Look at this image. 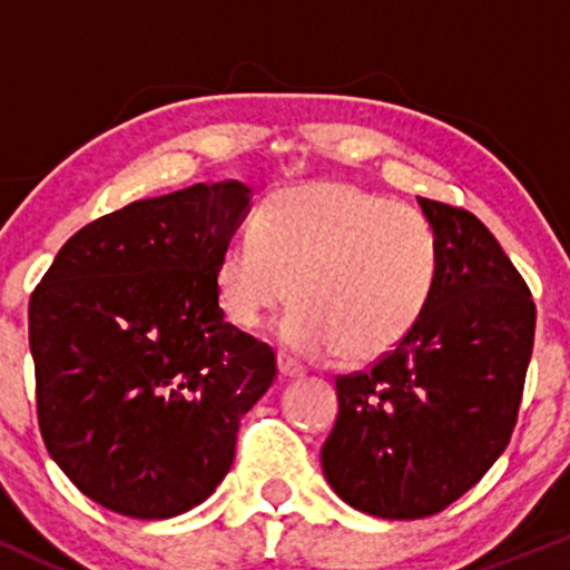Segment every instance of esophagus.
I'll return each mask as SVG.
<instances>
[{"label": "esophagus", "mask_w": 570, "mask_h": 570, "mask_svg": "<svg viewBox=\"0 0 570 570\" xmlns=\"http://www.w3.org/2000/svg\"><path fill=\"white\" fill-rule=\"evenodd\" d=\"M278 372L284 377H303L305 367L299 362H294L292 356H286V353H281V356H278Z\"/></svg>", "instance_id": "esophagus-1"}]
</instances>
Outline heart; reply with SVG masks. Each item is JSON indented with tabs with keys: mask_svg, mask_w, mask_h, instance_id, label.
Instances as JSON below:
<instances>
[{
	"mask_svg": "<svg viewBox=\"0 0 570 570\" xmlns=\"http://www.w3.org/2000/svg\"><path fill=\"white\" fill-rule=\"evenodd\" d=\"M436 276L440 238L426 214L345 181H316L273 193L254 230L227 240L217 292L240 330L294 297L281 324L286 348L372 364L415 332Z\"/></svg>",
	"mask_w": 570,
	"mask_h": 570,
	"instance_id": "b5f03b06",
	"label": "heart"
}]
</instances>
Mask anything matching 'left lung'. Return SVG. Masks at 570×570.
I'll return each instance as SVG.
<instances>
[{"mask_svg":"<svg viewBox=\"0 0 570 570\" xmlns=\"http://www.w3.org/2000/svg\"><path fill=\"white\" fill-rule=\"evenodd\" d=\"M440 276L415 332L370 370L337 375L324 476L358 512H442L507 450L533 351L535 305L493 233L466 208L417 198Z\"/></svg>","mask_w":570,"mask_h":570,"instance_id":"obj_1","label":"left lung"}]
</instances>
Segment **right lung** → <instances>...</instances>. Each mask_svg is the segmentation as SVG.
<instances>
[{"label":"right lung","mask_w":570,"mask_h":570,"mask_svg":"<svg viewBox=\"0 0 570 570\" xmlns=\"http://www.w3.org/2000/svg\"><path fill=\"white\" fill-rule=\"evenodd\" d=\"M248 195L227 179L130 203L71 235L31 292L39 431L104 509L166 520L206 501L276 381V351L219 307Z\"/></svg>","instance_id":"1"}]
</instances>
